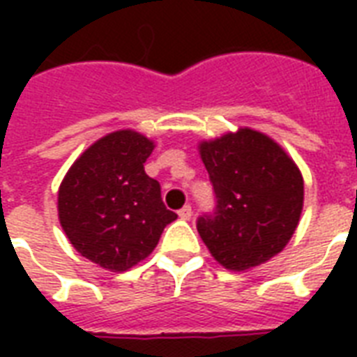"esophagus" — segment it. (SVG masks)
<instances>
[{
    "mask_svg": "<svg viewBox=\"0 0 357 357\" xmlns=\"http://www.w3.org/2000/svg\"><path fill=\"white\" fill-rule=\"evenodd\" d=\"M179 215L183 218H189L190 217V207L189 206H183L181 209H179Z\"/></svg>",
    "mask_w": 357,
    "mask_h": 357,
    "instance_id": "obj_1",
    "label": "esophagus"
}]
</instances>
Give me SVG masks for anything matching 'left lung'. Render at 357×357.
Instances as JSON below:
<instances>
[{
	"label": "left lung",
	"instance_id": "obj_1",
	"mask_svg": "<svg viewBox=\"0 0 357 357\" xmlns=\"http://www.w3.org/2000/svg\"><path fill=\"white\" fill-rule=\"evenodd\" d=\"M153 142L122 129L96 140L70 167L59 189V220L83 257L113 272L146 259L178 215L144 172Z\"/></svg>",
	"mask_w": 357,
	"mask_h": 357
}]
</instances>
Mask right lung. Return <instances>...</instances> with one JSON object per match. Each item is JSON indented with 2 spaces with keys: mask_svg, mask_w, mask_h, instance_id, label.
<instances>
[{
  "mask_svg": "<svg viewBox=\"0 0 357 357\" xmlns=\"http://www.w3.org/2000/svg\"><path fill=\"white\" fill-rule=\"evenodd\" d=\"M215 206L196 228L211 255L246 271L280 254L298 226L304 181L278 146L244 131L202 142Z\"/></svg>",
  "mask_w": 357,
  "mask_h": 357,
  "instance_id": "1",
  "label": "right lung"
}]
</instances>
